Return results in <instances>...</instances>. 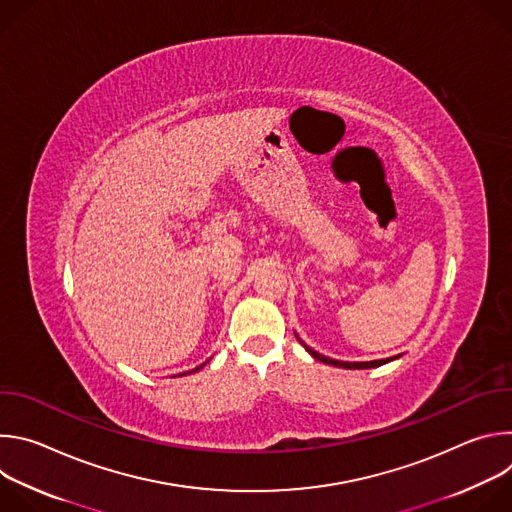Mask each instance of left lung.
<instances>
[{
    "instance_id": "obj_1",
    "label": "left lung",
    "mask_w": 512,
    "mask_h": 512,
    "mask_svg": "<svg viewBox=\"0 0 512 512\" xmlns=\"http://www.w3.org/2000/svg\"><path fill=\"white\" fill-rule=\"evenodd\" d=\"M296 338L300 340V336L296 334ZM300 344H304V348L316 358V360H320V362H324V364H332V367H340V369H375V367H381V364H387V362H391V360H395V358H399L401 354H397V356H391V358H381V360H367V362H346V360H336V358H328V356H324V354H320V352H316L314 348H310L304 340H300Z\"/></svg>"
}]
</instances>
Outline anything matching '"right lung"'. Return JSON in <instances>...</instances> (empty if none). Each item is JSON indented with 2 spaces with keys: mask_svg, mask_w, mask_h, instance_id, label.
I'll list each match as a JSON object with an SVG mask.
<instances>
[{
  "mask_svg": "<svg viewBox=\"0 0 512 512\" xmlns=\"http://www.w3.org/2000/svg\"><path fill=\"white\" fill-rule=\"evenodd\" d=\"M206 362H208V360H206ZM206 362H204V364H206ZM204 364H200V367H196V369H194V371H188V373H196V371H200V369H202V367H204ZM188 373H182V375H180V377H184V375H188Z\"/></svg>",
  "mask_w": 512,
  "mask_h": 512,
  "instance_id": "right-lung-1",
  "label": "right lung"
}]
</instances>
